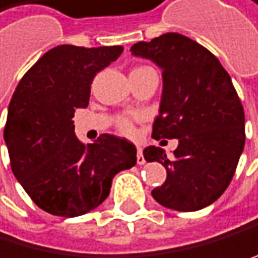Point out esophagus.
<instances>
[{"mask_svg":"<svg viewBox=\"0 0 258 258\" xmlns=\"http://www.w3.org/2000/svg\"><path fill=\"white\" fill-rule=\"evenodd\" d=\"M137 164H145V158H144V153H142V148L137 150Z\"/></svg>","mask_w":258,"mask_h":258,"instance_id":"esophagus-1","label":"esophagus"}]
</instances>
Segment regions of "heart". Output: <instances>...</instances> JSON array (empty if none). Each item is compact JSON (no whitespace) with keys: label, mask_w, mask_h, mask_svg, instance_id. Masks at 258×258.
Listing matches in <instances>:
<instances>
[{"label":"heart","mask_w":258,"mask_h":258,"mask_svg":"<svg viewBox=\"0 0 258 258\" xmlns=\"http://www.w3.org/2000/svg\"><path fill=\"white\" fill-rule=\"evenodd\" d=\"M136 70H147V67L136 68ZM118 127H119V131L122 132V134H127V136H131L132 132H134V126H132V122L129 119H119L118 121Z\"/></svg>","instance_id":"1"}]
</instances>
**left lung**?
Returning a JSON list of instances; mask_svg holds the SVG:
<instances>
[{
    "instance_id": "obj_1",
    "label": "left lung",
    "mask_w": 258,
    "mask_h": 258,
    "mask_svg": "<svg viewBox=\"0 0 258 258\" xmlns=\"http://www.w3.org/2000/svg\"><path fill=\"white\" fill-rule=\"evenodd\" d=\"M131 52L163 72L153 139L178 140L172 158L159 147L144 150L167 172L151 196L167 209L200 211L227 190L244 150V110L231 78L212 52L178 33L140 41Z\"/></svg>"
}]
</instances>
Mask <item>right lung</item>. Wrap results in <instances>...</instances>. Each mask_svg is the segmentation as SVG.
Returning <instances> with one entry per match:
<instances>
[{
	"label": "right lung",
	"mask_w": 258,
	"mask_h": 258,
	"mask_svg": "<svg viewBox=\"0 0 258 258\" xmlns=\"http://www.w3.org/2000/svg\"><path fill=\"white\" fill-rule=\"evenodd\" d=\"M121 52L122 46H57L16 87L4 127L11 167L49 214L78 217L95 209L110 195L113 177L137 163V150L126 139L102 134L84 145L72 119L89 105L94 76Z\"/></svg>",
	"instance_id": "add662e5"
}]
</instances>
